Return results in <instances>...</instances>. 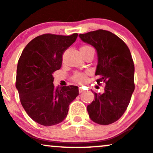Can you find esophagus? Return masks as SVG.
<instances>
[{
	"label": "esophagus",
	"mask_w": 153,
	"mask_h": 153,
	"mask_svg": "<svg viewBox=\"0 0 153 153\" xmlns=\"http://www.w3.org/2000/svg\"><path fill=\"white\" fill-rule=\"evenodd\" d=\"M79 93L83 92V91H84V89H82V87H79Z\"/></svg>",
	"instance_id": "esophagus-1"
}]
</instances>
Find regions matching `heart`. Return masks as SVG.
Instances as JSON below:
<instances>
[{"instance_id":"b5f03b06","label":"heart","mask_w":153,"mask_h":153,"mask_svg":"<svg viewBox=\"0 0 153 153\" xmlns=\"http://www.w3.org/2000/svg\"><path fill=\"white\" fill-rule=\"evenodd\" d=\"M88 47H89V46H84L81 48H88ZM72 79L75 82L81 83V82H83L87 79V74H86L85 73H82V72H76L73 75Z\"/></svg>"}]
</instances>
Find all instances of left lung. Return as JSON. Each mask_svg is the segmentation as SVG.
<instances>
[{"label":"left lung","instance_id":"left-lung-1","mask_svg":"<svg viewBox=\"0 0 153 153\" xmlns=\"http://www.w3.org/2000/svg\"><path fill=\"white\" fill-rule=\"evenodd\" d=\"M79 36L96 49L98 63L95 75L100 76L97 82L105 83L102 93L91 90L94 100L87 106L88 114L99 125L114 123L126 111L134 90V66L130 49L108 30H97Z\"/></svg>","mask_w":153,"mask_h":153}]
</instances>
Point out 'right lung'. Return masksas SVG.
<instances>
[{
    "instance_id": "add662e5",
    "label": "right lung",
    "mask_w": 153,
    "mask_h": 153,
    "mask_svg": "<svg viewBox=\"0 0 153 153\" xmlns=\"http://www.w3.org/2000/svg\"><path fill=\"white\" fill-rule=\"evenodd\" d=\"M77 36L43 34L30 41L20 56L16 83L20 101L28 115L41 125L62 123L78 96L76 86L55 88L52 76L62 67L63 53Z\"/></svg>"
}]
</instances>
